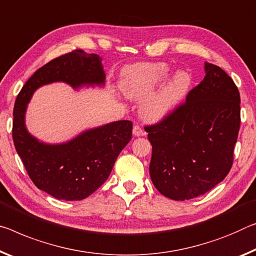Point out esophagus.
Segmentation results:
<instances>
[{
	"instance_id": "34e87169",
	"label": "esophagus",
	"mask_w": 256,
	"mask_h": 256,
	"mask_svg": "<svg viewBox=\"0 0 256 256\" xmlns=\"http://www.w3.org/2000/svg\"><path fill=\"white\" fill-rule=\"evenodd\" d=\"M132 133H133V136H142L146 134V133L144 132V130L141 128L139 125H134V126H133Z\"/></svg>"
}]
</instances>
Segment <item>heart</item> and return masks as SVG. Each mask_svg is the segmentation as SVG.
Instances as JSON below:
<instances>
[{
	"instance_id": "obj_1",
	"label": "heart",
	"mask_w": 256,
	"mask_h": 256,
	"mask_svg": "<svg viewBox=\"0 0 256 256\" xmlns=\"http://www.w3.org/2000/svg\"><path fill=\"white\" fill-rule=\"evenodd\" d=\"M170 72L171 68L164 62L134 64L125 70L122 80V90L130 99L147 98L168 79ZM192 85V77L188 72L180 70L174 72L160 90L141 104L140 114L142 118L149 122L164 120L184 102Z\"/></svg>"
}]
</instances>
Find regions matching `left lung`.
I'll return each instance as SVG.
<instances>
[{
	"label": "left lung",
	"mask_w": 256,
	"mask_h": 256,
	"mask_svg": "<svg viewBox=\"0 0 256 256\" xmlns=\"http://www.w3.org/2000/svg\"><path fill=\"white\" fill-rule=\"evenodd\" d=\"M205 77L186 102L146 128L149 173L165 197L186 200L210 192L229 173L240 126V96L231 77L205 62Z\"/></svg>",
	"instance_id": "1"
}]
</instances>
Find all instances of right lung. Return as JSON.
<instances>
[{
    "label": "right lung",
    "mask_w": 256,
    "mask_h": 256,
    "mask_svg": "<svg viewBox=\"0 0 256 256\" xmlns=\"http://www.w3.org/2000/svg\"><path fill=\"white\" fill-rule=\"evenodd\" d=\"M101 58L75 50L51 60L27 80L16 99L12 138L28 176L40 190L62 200H82L108 179L132 136V122L117 120L85 130L62 144H46L26 128L28 102L43 85L62 82L78 90L104 86Z\"/></svg>",
    "instance_id": "1"
}]
</instances>
